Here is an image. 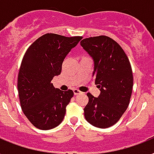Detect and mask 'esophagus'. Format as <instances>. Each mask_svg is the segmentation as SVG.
I'll use <instances>...</instances> for the list:
<instances>
[{"label": "esophagus", "mask_w": 154, "mask_h": 154, "mask_svg": "<svg viewBox=\"0 0 154 154\" xmlns=\"http://www.w3.org/2000/svg\"><path fill=\"white\" fill-rule=\"evenodd\" d=\"M73 91H74V94H75V96H76V95H79V94H80V93H81L80 91H79L78 89H74Z\"/></svg>", "instance_id": "1"}]
</instances>
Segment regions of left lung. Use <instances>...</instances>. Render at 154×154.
<instances>
[{"label":"left lung","mask_w":154,"mask_h":154,"mask_svg":"<svg viewBox=\"0 0 154 154\" xmlns=\"http://www.w3.org/2000/svg\"><path fill=\"white\" fill-rule=\"evenodd\" d=\"M81 46L92 58V77L100 94L88 93L89 101L84 108L88 123L100 128L115 125L125 112L133 86L132 67L121 46L107 36L83 39Z\"/></svg>","instance_id":"8db88e82"}]
</instances>
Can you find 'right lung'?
<instances>
[{
    "label": "right lung",
    "instance_id": "add662e5",
    "mask_svg": "<svg viewBox=\"0 0 154 154\" xmlns=\"http://www.w3.org/2000/svg\"><path fill=\"white\" fill-rule=\"evenodd\" d=\"M81 39L44 34L24 55L17 79L19 99L24 114L39 129L55 128L63 120L74 92L54 88L51 81L60 75L64 58Z\"/></svg>",
    "mask_w": 154,
    "mask_h": 154
}]
</instances>
